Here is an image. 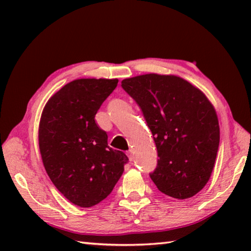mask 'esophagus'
<instances>
[{
	"instance_id": "1",
	"label": "esophagus",
	"mask_w": 251,
	"mask_h": 251,
	"mask_svg": "<svg viewBox=\"0 0 251 251\" xmlns=\"http://www.w3.org/2000/svg\"><path fill=\"white\" fill-rule=\"evenodd\" d=\"M127 156H128V158H129V161L130 162H132L135 159V156H134V153H132V151L131 150H129V151H127Z\"/></svg>"
}]
</instances>
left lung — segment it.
Returning a JSON list of instances; mask_svg holds the SVG:
<instances>
[{
  "label": "left lung",
  "mask_w": 251,
  "mask_h": 251,
  "mask_svg": "<svg viewBox=\"0 0 251 251\" xmlns=\"http://www.w3.org/2000/svg\"><path fill=\"white\" fill-rule=\"evenodd\" d=\"M142 111L157 149L150 177L162 193L192 197L214 169L220 141L216 110L199 88L175 75L145 74L122 81Z\"/></svg>",
  "instance_id": "obj_1"
}]
</instances>
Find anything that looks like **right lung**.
<instances>
[{
  "instance_id": "right-lung-1",
  "label": "right lung",
  "mask_w": 251,
  "mask_h": 251,
  "mask_svg": "<svg viewBox=\"0 0 251 251\" xmlns=\"http://www.w3.org/2000/svg\"><path fill=\"white\" fill-rule=\"evenodd\" d=\"M119 79L81 78L65 85L47 101L39 127L40 152L58 191L79 207L108 196L128 163L108 146V135L95 115Z\"/></svg>"
}]
</instances>
